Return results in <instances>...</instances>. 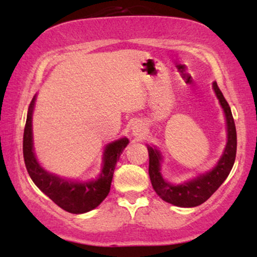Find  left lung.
<instances>
[{"mask_svg":"<svg viewBox=\"0 0 257 257\" xmlns=\"http://www.w3.org/2000/svg\"><path fill=\"white\" fill-rule=\"evenodd\" d=\"M217 98L222 105L227 119L228 130V142L224 150L223 156L219 160V163L208 173L202 174L192 181L185 182L181 185H171L165 181L160 173V161L161 156L156 149L147 146L150 156L149 174L153 189L164 201L170 202L174 206L179 207H195L207 201L216 189L222 185L226 180L228 174L233 168L235 157H236V128L233 114H231L229 104L227 103L223 93L221 92L216 83L213 84Z\"/></svg>","mask_w":257,"mask_h":257,"instance_id":"obj_1","label":"left lung"}]
</instances>
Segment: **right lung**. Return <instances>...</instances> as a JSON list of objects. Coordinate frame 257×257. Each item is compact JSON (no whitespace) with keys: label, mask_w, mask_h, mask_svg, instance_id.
I'll use <instances>...</instances> for the list:
<instances>
[{"label":"right lung","mask_w":257,"mask_h":257,"mask_svg":"<svg viewBox=\"0 0 257 257\" xmlns=\"http://www.w3.org/2000/svg\"><path fill=\"white\" fill-rule=\"evenodd\" d=\"M35 98L31 100L28 110L26 127L23 135V157L28 173L35 185L48 195L56 205L72 214H82L96 208L110 192L115 164L128 144V139L122 138L108 144L104 152V166L99 179L86 184H75L61 179L44 171L37 163L33 151L31 135V115H33Z\"/></svg>","instance_id":"obj_1"}]
</instances>
